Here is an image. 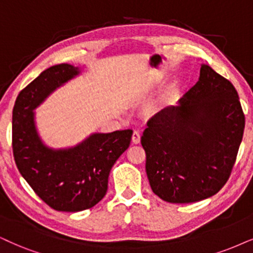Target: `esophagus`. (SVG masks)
<instances>
[{
	"instance_id": "1",
	"label": "esophagus",
	"mask_w": 253,
	"mask_h": 253,
	"mask_svg": "<svg viewBox=\"0 0 253 253\" xmlns=\"http://www.w3.org/2000/svg\"><path fill=\"white\" fill-rule=\"evenodd\" d=\"M140 140H141V135L137 130H134L133 135H132V142L133 143H140Z\"/></svg>"
}]
</instances>
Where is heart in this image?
<instances>
[{"instance_id":"heart-1","label":"heart","mask_w":253,"mask_h":253,"mask_svg":"<svg viewBox=\"0 0 253 253\" xmlns=\"http://www.w3.org/2000/svg\"><path fill=\"white\" fill-rule=\"evenodd\" d=\"M156 110H158V108H156V106H149L148 108H147V112H148V113H150V114H153L154 113V112H156Z\"/></svg>"}]
</instances>
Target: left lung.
Listing matches in <instances>:
<instances>
[{"instance_id":"obj_1","label":"left lung","mask_w":253,"mask_h":253,"mask_svg":"<svg viewBox=\"0 0 253 253\" xmlns=\"http://www.w3.org/2000/svg\"><path fill=\"white\" fill-rule=\"evenodd\" d=\"M245 127L235 86L201 66L198 82L147 123L141 136L153 193L169 203H193L229 180Z\"/></svg>"}]
</instances>
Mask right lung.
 Segmentation results:
<instances>
[{
  "label": "right lung",
  "instance_id": "obj_1",
  "mask_svg": "<svg viewBox=\"0 0 253 253\" xmlns=\"http://www.w3.org/2000/svg\"><path fill=\"white\" fill-rule=\"evenodd\" d=\"M79 72L70 64L46 69L22 89L12 110L16 166L37 196L57 211H82L103 200L111 169L129 147L133 134L132 129L94 133L68 149H52L42 142L34 110Z\"/></svg>",
  "mask_w": 253,
  "mask_h": 253
}]
</instances>
